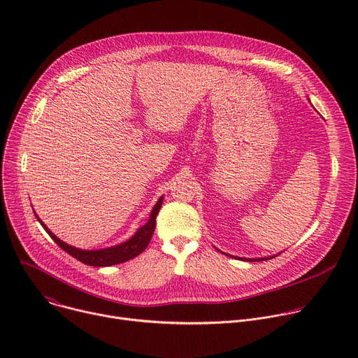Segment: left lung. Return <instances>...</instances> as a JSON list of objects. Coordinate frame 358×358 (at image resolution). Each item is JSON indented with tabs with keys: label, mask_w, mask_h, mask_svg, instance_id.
I'll return each instance as SVG.
<instances>
[{
	"label": "left lung",
	"mask_w": 358,
	"mask_h": 358,
	"mask_svg": "<svg viewBox=\"0 0 358 358\" xmlns=\"http://www.w3.org/2000/svg\"><path fill=\"white\" fill-rule=\"evenodd\" d=\"M220 252H222V250H220ZM224 255H228V253H225V252H222ZM228 257H231V258H234V259H239V261H248V262H261V261H268V259H272V258H275L276 255H273V257H266V258H239V257H234V255H228Z\"/></svg>",
	"instance_id": "obj_1"
}]
</instances>
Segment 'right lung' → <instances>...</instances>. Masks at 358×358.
Wrapping results in <instances>:
<instances>
[{"label": "right lung", "instance_id": "1", "mask_svg": "<svg viewBox=\"0 0 358 358\" xmlns=\"http://www.w3.org/2000/svg\"><path fill=\"white\" fill-rule=\"evenodd\" d=\"M163 199H164V195H162L159 198V201L156 202L155 208L151 210L150 213V217H148V221L140 227L134 235H131L127 241L119 243V245H115V246H109V248H103V249H79V248H75L72 245H68L66 242L61 241L52 231H50L42 221L41 218L35 214L38 222L42 225V228L48 232V235L52 238L59 248H62L65 252H68L69 255H72L73 258H76L79 262L85 264V265H89V266H112V265H119V264H123V262H127L133 258H136L137 255H140L148 245L152 234H155V229H156V218L159 215V211L162 208V203H163Z\"/></svg>", "mask_w": 358, "mask_h": 358}]
</instances>
